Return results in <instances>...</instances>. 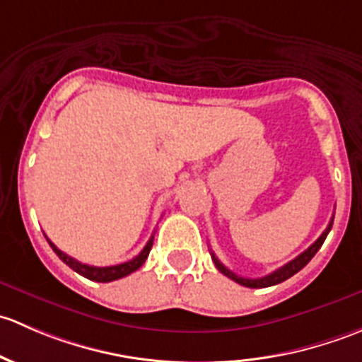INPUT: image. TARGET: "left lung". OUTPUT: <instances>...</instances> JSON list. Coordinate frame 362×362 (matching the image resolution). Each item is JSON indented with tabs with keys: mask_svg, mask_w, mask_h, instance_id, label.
Returning a JSON list of instances; mask_svg holds the SVG:
<instances>
[{
	"mask_svg": "<svg viewBox=\"0 0 362 362\" xmlns=\"http://www.w3.org/2000/svg\"><path fill=\"white\" fill-rule=\"evenodd\" d=\"M331 228H333V218H331V222H329V226H327V228H326V231H324L322 235H320L319 238H317L315 243H312V245H310L308 249L303 252V254H299L298 257L293 259V261H289V262H287V264H284L282 268L275 269V272H273V273H269V275H266V276H261V279H245V276L236 275V273H233L231 269L226 268V266L222 264V262L218 261L217 257H215L214 252H211V259H214V262H215V266H217L218 272L224 273V275L228 276V279L235 280V282L240 284V286L250 287V289H262V287H272V286H276V284L284 282V280L291 279V276L296 275V273H298L299 269L305 268V266L308 264L310 261H312L313 255H315L317 252H319L320 247H322L324 240H326V236L329 235Z\"/></svg>",
	"mask_w": 362,
	"mask_h": 362,
	"instance_id": "left-lung-1",
	"label": "left lung"
}]
</instances>
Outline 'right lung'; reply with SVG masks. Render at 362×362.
Listing matches in <instances>:
<instances>
[{
    "label": "right lung",
    "instance_id": "1",
    "mask_svg": "<svg viewBox=\"0 0 362 362\" xmlns=\"http://www.w3.org/2000/svg\"><path fill=\"white\" fill-rule=\"evenodd\" d=\"M47 242H49V245L52 247V250L56 252L57 255H59L61 261H63L64 264H68L69 268H71L73 272L78 273V275L86 276V279H89V280H94V282H112V280H119V279H122V276H127L129 273L136 272V269L140 268L141 264H144L145 259L148 257V252H151V249H152V242H154V236H151V240H148L147 245L144 247V250H141L140 254H138L134 259H131V261H127V262H122V264L105 266V268H100V266L82 264L80 261L69 257V255L64 254L63 250L57 249V247L54 245V243L50 242L49 238H47Z\"/></svg>",
    "mask_w": 362,
    "mask_h": 362
}]
</instances>
